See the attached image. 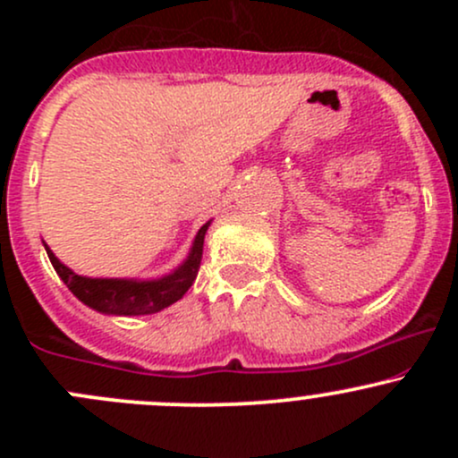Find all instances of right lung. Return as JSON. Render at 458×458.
Wrapping results in <instances>:
<instances>
[{
  "label": "right lung",
  "mask_w": 458,
  "mask_h": 458,
  "mask_svg": "<svg viewBox=\"0 0 458 458\" xmlns=\"http://www.w3.org/2000/svg\"><path fill=\"white\" fill-rule=\"evenodd\" d=\"M210 225L203 224L197 233L195 242H192L191 255L186 261L170 275L161 276V279L150 281H137V279H90V276H81L72 272L71 267L64 266L57 257L53 255L48 246L44 243L46 252H48L50 263H53L55 272L59 279L68 285L72 294L86 303L88 308L104 315H119V317H137V315H152L164 308L173 306L174 301L188 293L192 281L197 279V272L201 266L203 255V237Z\"/></svg>",
  "instance_id": "obj_1"
}]
</instances>
